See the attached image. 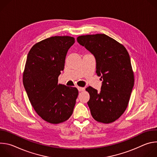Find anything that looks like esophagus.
<instances>
[{
    "mask_svg": "<svg viewBox=\"0 0 157 157\" xmlns=\"http://www.w3.org/2000/svg\"><path fill=\"white\" fill-rule=\"evenodd\" d=\"M78 91H84V87H78Z\"/></svg>",
    "mask_w": 157,
    "mask_h": 157,
    "instance_id": "1",
    "label": "esophagus"
}]
</instances>
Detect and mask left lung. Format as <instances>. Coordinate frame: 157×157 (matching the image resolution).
I'll use <instances>...</instances> for the list:
<instances>
[{"instance_id":"8db88e82","label":"left lung","mask_w":157,"mask_h":157,"mask_svg":"<svg viewBox=\"0 0 157 157\" xmlns=\"http://www.w3.org/2000/svg\"><path fill=\"white\" fill-rule=\"evenodd\" d=\"M77 41L94 55L96 73L103 80L100 93L91 86L86 89L91 115L99 122H113L127 109L134 84L128 53L123 44L102 33L81 35Z\"/></svg>"}]
</instances>
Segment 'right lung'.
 <instances>
[{
  "mask_svg": "<svg viewBox=\"0 0 157 157\" xmlns=\"http://www.w3.org/2000/svg\"><path fill=\"white\" fill-rule=\"evenodd\" d=\"M75 40L70 36H52L35 43L27 55L24 87L37 114L51 124L62 123L71 117L78 96L77 88L58 83Z\"/></svg>",
  "mask_w": 157,
  "mask_h": 157,
  "instance_id": "add662e5",
  "label": "right lung"
}]
</instances>
